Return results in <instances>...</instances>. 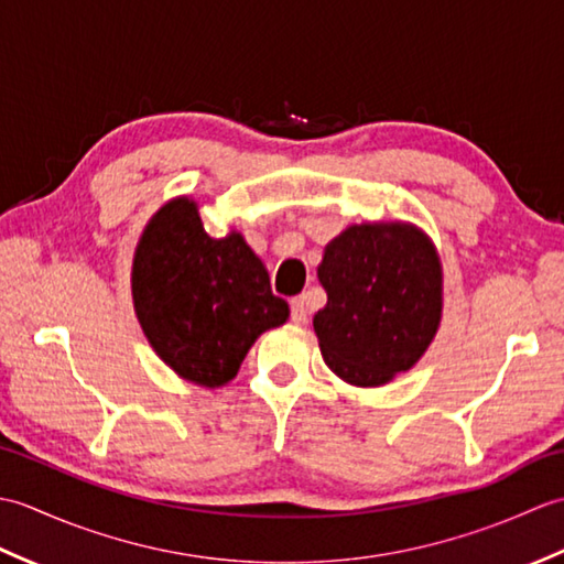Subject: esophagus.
Wrapping results in <instances>:
<instances>
[{"label": "esophagus", "mask_w": 564, "mask_h": 564, "mask_svg": "<svg viewBox=\"0 0 564 564\" xmlns=\"http://www.w3.org/2000/svg\"><path fill=\"white\" fill-rule=\"evenodd\" d=\"M291 319L295 322V325H305L307 322V303L303 295H297L291 301Z\"/></svg>", "instance_id": "1"}]
</instances>
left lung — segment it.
I'll return each mask as SVG.
<instances>
[{
    "label": "left lung",
    "mask_w": 564,
    "mask_h": 564,
    "mask_svg": "<svg viewBox=\"0 0 564 564\" xmlns=\"http://www.w3.org/2000/svg\"><path fill=\"white\" fill-rule=\"evenodd\" d=\"M327 305L315 315L322 358L351 386L376 388L410 370L441 319V267L412 225H354L317 269Z\"/></svg>",
    "instance_id": "left-lung-1"
}]
</instances>
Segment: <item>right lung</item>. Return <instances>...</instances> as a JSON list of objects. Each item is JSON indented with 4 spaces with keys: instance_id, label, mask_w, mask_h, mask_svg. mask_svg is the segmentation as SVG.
I'll use <instances>...</instances> for the list:
<instances>
[{
    "instance_id": "add662e5",
    "label": "right lung",
    "mask_w": 564,
    "mask_h": 564,
    "mask_svg": "<svg viewBox=\"0 0 564 564\" xmlns=\"http://www.w3.org/2000/svg\"><path fill=\"white\" fill-rule=\"evenodd\" d=\"M133 301L162 361L206 388L232 380L259 334L289 319L242 235L213 239L188 198L166 203L142 232Z\"/></svg>"
}]
</instances>
